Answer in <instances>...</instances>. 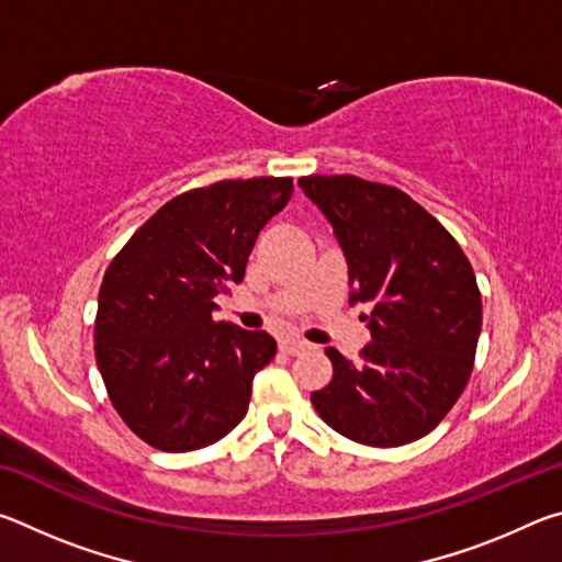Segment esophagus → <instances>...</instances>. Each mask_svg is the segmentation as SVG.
<instances>
[{
	"mask_svg": "<svg viewBox=\"0 0 562 562\" xmlns=\"http://www.w3.org/2000/svg\"><path fill=\"white\" fill-rule=\"evenodd\" d=\"M280 349L284 351V355H302L304 349H310V345L307 341H302V339H294V337H288V339H282L280 341Z\"/></svg>",
	"mask_w": 562,
	"mask_h": 562,
	"instance_id": "obj_1",
	"label": "esophagus"
}]
</instances>
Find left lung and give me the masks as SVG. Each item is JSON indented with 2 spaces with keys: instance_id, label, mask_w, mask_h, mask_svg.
<instances>
[{
  "instance_id": "obj_1",
  "label": "left lung",
  "mask_w": 562,
  "mask_h": 562,
  "mask_svg": "<svg viewBox=\"0 0 562 562\" xmlns=\"http://www.w3.org/2000/svg\"><path fill=\"white\" fill-rule=\"evenodd\" d=\"M304 195L335 227L349 265V304L369 302L372 341L359 361L327 349L331 382L312 406L367 446L422 439L459 402L481 335V292L453 235L394 186L304 176Z\"/></svg>"
}]
</instances>
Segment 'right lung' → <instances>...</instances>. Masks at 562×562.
I'll list each match as a JSON object with an SVG mask.
<instances>
[{"label":"right lung","instance_id":"1","mask_svg":"<svg viewBox=\"0 0 562 562\" xmlns=\"http://www.w3.org/2000/svg\"><path fill=\"white\" fill-rule=\"evenodd\" d=\"M292 178L221 180L176 195L133 233L99 290L97 364L113 408L160 451L221 441L247 414L278 341L215 322V294L243 282L247 255L288 205Z\"/></svg>","mask_w":562,"mask_h":562}]
</instances>
